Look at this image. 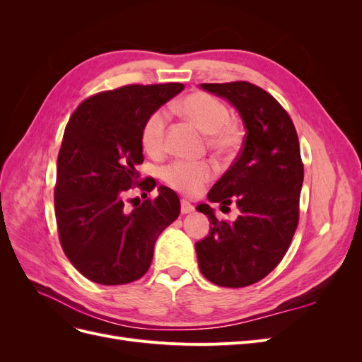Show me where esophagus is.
Here are the masks:
<instances>
[{"label": "esophagus", "mask_w": 362, "mask_h": 362, "mask_svg": "<svg viewBox=\"0 0 362 362\" xmlns=\"http://www.w3.org/2000/svg\"><path fill=\"white\" fill-rule=\"evenodd\" d=\"M193 210H194V206L189 201H185V199L181 201V214H189Z\"/></svg>", "instance_id": "34e87169"}]
</instances>
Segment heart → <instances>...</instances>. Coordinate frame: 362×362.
Segmentation results:
<instances>
[{"label": "heart", "instance_id": "heart-1", "mask_svg": "<svg viewBox=\"0 0 362 362\" xmlns=\"http://www.w3.org/2000/svg\"><path fill=\"white\" fill-rule=\"evenodd\" d=\"M178 110L206 134L210 148L218 156H234L243 144L245 131L231 119L228 105L206 92H193L184 96ZM168 116L163 110L152 112L141 127V146L151 156H158L166 145ZM214 168L208 161L177 160L161 169V180L173 190L194 196L213 178Z\"/></svg>", "mask_w": 362, "mask_h": 362}]
</instances>
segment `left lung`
I'll list each match as a JSON object with an SVG mask.
<instances>
[{
  "label": "left lung",
  "instance_id": "8db88e82",
  "mask_svg": "<svg viewBox=\"0 0 362 362\" xmlns=\"http://www.w3.org/2000/svg\"><path fill=\"white\" fill-rule=\"evenodd\" d=\"M204 90L226 98L246 128L243 149L208 193V201L238 208L234 222L218 221L208 204L196 210L211 229L196 243L202 275L216 286L240 288L266 278L291 245L299 223L303 163L298 133L284 107L247 81L204 83Z\"/></svg>",
  "mask_w": 362,
  "mask_h": 362
}]
</instances>
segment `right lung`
<instances>
[{"mask_svg": "<svg viewBox=\"0 0 362 362\" xmlns=\"http://www.w3.org/2000/svg\"><path fill=\"white\" fill-rule=\"evenodd\" d=\"M184 89L181 83L128 84L84 100L64 128L57 158L54 206L60 245L81 275L103 286H124L148 272L158 235L180 216L169 187L156 199L129 205L128 192H151L139 181L146 117ZM146 194V193H145Z\"/></svg>", "mask_w": 362, "mask_h": 362, "instance_id": "1", "label": "right lung"}]
</instances>
